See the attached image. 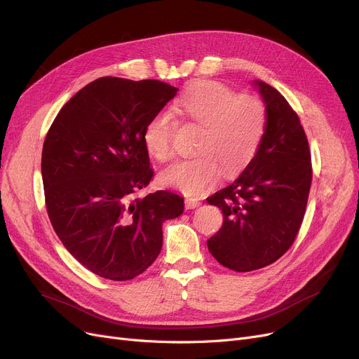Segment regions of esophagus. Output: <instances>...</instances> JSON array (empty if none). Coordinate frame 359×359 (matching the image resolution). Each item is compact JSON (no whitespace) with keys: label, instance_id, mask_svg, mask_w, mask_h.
<instances>
[{"label":"esophagus","instance_id":"obj_1","mask_svg":"<svg viewBox=\"0 0 359 359\" xmlns=\"http://www.w3.org/2000/svg\"><path fill=\"white\" fill-rule=\"evenodd\" d=\"M200 204L198 198H185V209H196Z\"/></svg>","mask_w":359,"mask_h":359}]
</instances>
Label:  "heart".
I'll return each instance as SVG.
<instances>
[{
	"mask_svg": "<svg viewBox=\"0 0 359 359\" xmlns=\"http://www.w3.org/2000/svg\"><path fill=\"white\" fill-rule=\"evenodd\" d=\"M180 111L201 126L196 142L197 155L180 159L163 170L166 185L194 194L213 187L222 174L243 170L255 156L266 131L267 111L255 95H238L224 83L203 80L190 84L177 100ZM177 121L169 109L153 115L143 131V142L159 162L174 153Z\"/></svg>",
	"mask_w": 359,
	"mask_h": 359,
	"instance_id": "1",
	"label": "heart"
}]
</instances>
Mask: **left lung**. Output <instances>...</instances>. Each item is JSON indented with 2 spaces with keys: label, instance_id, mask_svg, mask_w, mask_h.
Segmentation results:
<instances>
[{
  "label": "left lung",
  "instance_id": "1",
  "mask_svg": "<svg viewBox=\"0 0 359 359\" xmlns=\"http://www.w3.org/2000/svg\"><path fill=\"white\" fill-rule=\"evenodd\" d=\"M266 104L260 147L243 174L208 197L224 225L208 240L213 257L235 271L279 260L301 228L313 181L311 151L299 118L270 84L255 81Z\"/></svg>",
  "mask_w": 359,
  "mask_h": 359
}]
</instances>
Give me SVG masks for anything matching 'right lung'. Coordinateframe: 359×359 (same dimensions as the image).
<instances>
[{
  "label": "right lung",
  "instance_id": "1",
  "mask_svg": "<svg viewBox=\"0 0 359 359\" xmlns=\"http://www.w3.org/2000/svg\"><path fill=\"white\" fill-rule=\"evenodd\" d=\"M159 80L100 77L61 108L42 149L50 224L95 275L130 280L156 260L162 225L184 212L178 194L139 197L153 178L143 131L177 95Z\"/></svg>",
  "mask_w": 359,
  "mask_h": 359
}]
</instances>
